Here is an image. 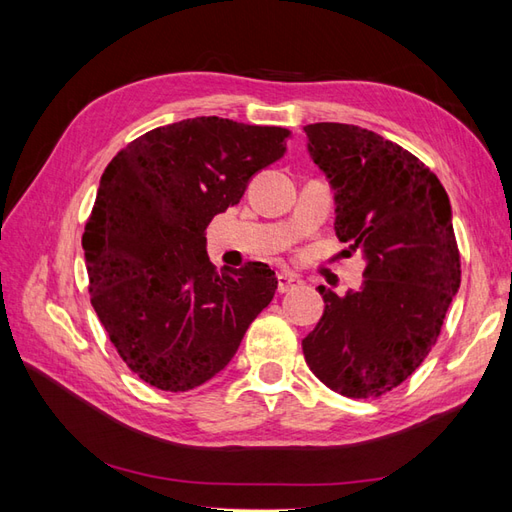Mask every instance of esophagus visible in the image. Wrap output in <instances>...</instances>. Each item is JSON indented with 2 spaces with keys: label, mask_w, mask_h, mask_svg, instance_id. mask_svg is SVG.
<instances>
[{
  "label": "esophagus",
  "mask_w": 512,
  "mask_h": 512,
  "mask_svg": "<svg viewBox=\"0 0 512 512\" xmlns=\"http://www.w3.org/2000/svg\"><path fill=\"white\" fill-rule=\"evenodd\" d=\"M301 284V279L297 275L288 273V270H284V273L277 275V290L279 292H288L292 288H297Z\"/></svg>",
  "instance_id": "1"
}]
</instances>
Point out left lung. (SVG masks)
Returning <instances> with one entry per match:
<instances>
[{
    "label": "left lung",
    "mask_w": 512,
    "mask_h": 512,
    "mask_svg": "<svg viewBox=\"0 0 512 512\" xmlns=\"http://www.w3.org/2000/svg\"><path fill=\"white\" fill-rule=\"evenodd\" d=\"M303 129L336 191V237L350 244L345 255L358 250L367 262L361 290L319 288L325 310L303 356L330 389L378 398L429 356L460 288L449 195L422 160L369 129Z\"/></svg>",
    "instance_id": "left-lung-1"
}]
</instances>
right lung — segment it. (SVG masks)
<instances>
[{"label":"right lung","instance_id":"obj_1","mask_svg":"<svg viewBox=\"0 0 512 512\" xmlns=\"http://www.w3.org/2000/svg\"><path fill=\"white\" fill-rule=\"evenodd\" d=\"M292 134L198 116L156 127L103 171L83 233L90 301L118 356L162 391H189L228 365L275 297L264 262L215 270L204 231Z\"/></svg>","mask_w":512,"mask_h":512}]
</instances>
